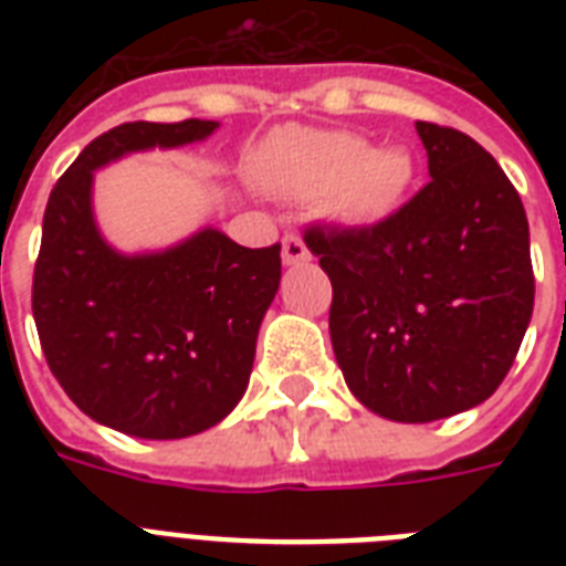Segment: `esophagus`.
<instances>
[{"instance_id": "34e87169", "label": "esophagus", "mask_w": 566, "mask_h": 566, "mask_svg": "<svg viewBox=\"0 0 566 566\" xmlns=\"http://www.w3.org/2000/svg\"><path fill=\"white\" fill-rule=\"evenodd\" d=\"M282 258L284 264H302V261H308L311 252L308 247H305V240L291 231V234H284L282 238Z\"/></svg>"}]
</instances>
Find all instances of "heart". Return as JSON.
Instances as JSON below:
<instances>
[{
  "mask_svg": "<svg viewBox=\"0 0 566 566\" xmlns=\"http://www.w3.org/2000/svg\"><path fill=\"white\" fill-rule=\"evenodd\" d=\"M258 179L296 202H326L355 226L387 220L411 190L417 164L402 146H376L355 132L293 128L258 155Z\"/></svg>",
  "mask_w": 566,
  "mask_h": 566,
  "instance_id": "obj_1",
  "label": "heart"
}]
</instances>
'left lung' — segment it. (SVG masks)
Here are the masks:
<instances>
[{
  "label": "left lung",
  "instance_id": "left-lung-1",
  "mask_svg": "<svg viewBox=\"0 0 566 566\" xmlns=\"http://www.w3.org/2000/svg\"><path fill=\"white\" fill-rule=\"evenodd\" d=\"M431 181L387 220L305 229L355 399L396 422L461 413L509 376L535 308L520 193L473 137L417 123Z\"/></svg>",
  "mask_w": 566,
  "mask_h": 566
}]
</instances>
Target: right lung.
<instances>
[{
	"label": "right lung",
	"mask_w": 566,
	"mask_h": 566,
	"mask_svg": "<svg viewBox=\"0 0 566 566\" xmlns=\"http://www.w3.org/2000/svg\"><path fill=\"white\" fill-rule=\"evenodd\" d=\"M220 123H123L49 193L31 311L57 385L91 420L149 440L190 438L240 402L279 279L282 247L247 249L217 229L123 255L93 220V170L128 153L196 144Z\"/></svg>",
	"instance_id": "add662e5"
}]
</instances>
